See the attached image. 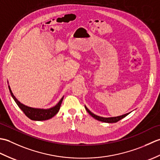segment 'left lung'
Here are the masks:
<instances>
[{
  "instance_id": "8db88e82",
  "label": "left lung",
  "mask_w": 160,
  "mask_h": 160,
  "mask_svg": "<svg viewBox=\"0 0 160 160\" xmlns=\"http://www.w3.org/2000/svg\"><path fill=\"white\" fill-rule=\"evenodd\" d=\"M85 107L87 111L89 113L91 116H92L93 118L96 119V120H98L99 121L101 122H107V123H115V122H117L118 121H120V120H122V118H125L127 115H128L130 113H126L122 115H120V116H117V117H111V118H103V117H100V116H98V115H95L94 113H93L92 112H91L89 109H88L87 107L86 106H84Z\"/></svg>"
}]
</instances>
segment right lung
<instances>
[{
	"instance_id": "add662e5",
	"label": "right lung",
	"mask_w": 160,
	"mask_h": 160,
	"mask_svg": "<svg viewBox=\"0 0 160 160\" xmlns=\"http://www.w3.org/2000/svg\"><path fill=\"white\" fill-rule=\"evenodd\" d=\"M8 87H9L10 93H11L12 98L16 102L17 105H18L20 109L23 111V113L26 115V116L28 117L29 119H31L32 120L42 121V120H49V119L53 118L54 115H56L58 112L59 111L60 105L62 104V102L64 98V96H63L56 105H55V106L52 108H47V109H44V108H32L20 103V102L16 99V98L14 96V95L13 94L11 89H10V87L9 86Z\"/></svg>"
}]
</instances>
